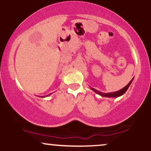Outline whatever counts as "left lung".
<instances>
[{
    "instance_id": "obj_1",
    "label": "left lung",
    "mask_w": 151,
    "mask_h": 151,
    "mask_svg": "<svg viewBox=\"0 0 151 151\" xmlns=\"http://www.w3.org/2000/svg\"><path fill=\"white\" fill-rule=\"evenodd\" d=\"M133 78L132 79H131V81H130V82L129 83V84L126 85L125 87H124L123 89H121V90H119V91H114V92H110V93H103L101 92V91H98V90L93 89V88H91V89L93 90V91H94L95 93H98L99 95H100V96H104V97H109V98H117L119 97V96H121V95L124 94V93H126V91H127V89H129V87L130 86V85H131V82H132Z\"/></svg>"
}]
</instances>
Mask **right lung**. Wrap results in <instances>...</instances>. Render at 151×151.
<instances>
[{
  "instance_id": "1",
  "label": "right lung",
  "mask_w": 151,
  "mask_h": 151,
  "mask_svg": "<svg viewBox=\"0 0 151 151\" xmlns=\"http://www.w3.org/2000/svg\"><path fill=\"white\" fill-rule=\"evenodd\" d=\"M48 95H50V94H48ZM48 95H47L46 96H48ZM41 97H45V96H41Z\"/></svg>"
}]
</instances>
